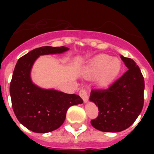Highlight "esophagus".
Returning a JSON list of instances; mask_svg holds the SVG:
<instances>
[{
  "mask_svg": "<svg viewBox=\"0 0 154 154\" xmlns=\"http://www.w3.org/2000/svg\"><path fill=\"white\" fill-rule=\"evenodd\" d=\"M89 89H81V91L79 93L80 97H82V100L84 101L85 103H86L88 101V98H89V96H88V94H89Z\"/></svg>",
  "mask_w": 154,
  "mask_h": 154,
  "instance_id": "34e87169",
  "label": "esophagus"
}]
</instances>
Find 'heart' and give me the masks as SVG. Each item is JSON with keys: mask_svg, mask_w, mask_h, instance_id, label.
<instances>
[{"mask_svg": "<svg viewBox=\"0 0 154 154\" xmlns=\"http://www.w3.org/2000/svg\"><path fill=\"white\" fill-rule=\"evenodd\" d=\"M121 69L122 63L118 58L112 57L108 54H99L85 66L82 73L87 79L97 77L99 86L105 87L117 77Z\"/></svg>", "mask_w": 154, "mask_h": 154, "instance_id": "1", "label": "heart"}]
</instances>
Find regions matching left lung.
I'll list each match as a JSON object with an SVG mask.
<instances>
[{"label":"left lung","mask_w":154,"mask_h":154,"mask_svg":"<svg viewBox=\"0 0 154 154\" xmlns=\"http://www.w3.org/2000/svg\"><path fill=\"white\" fill-rule=\"evenodd\" d=\"M128 70L106 89H93L89 100L98 107L91 125L102 132L123 131L134 124L144 105L145 82L136 62L121 55Z\"/></svg>","instance_id":"obj_1"}]
</instances>
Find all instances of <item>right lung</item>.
<instances>
[{"label": "right lung", "mask_w": 154, "mask_h": 154, "mask_svg": "<svg viewBox=\"0 0 154 154\" xmlns=\"http://www.w3.org/2000/svg\"><path fill=\"white\" fill-rule=\"evenodd\" d=\"M65 46H43L29 52L18 60L10 82L12 106L17 120L34 133H49L64 123L68 109L82 104L80 96L55 89L40 88L32 83L31 69L42 55L68 51Z\"/></svg>", "instance_id": "right-lung-1"}]
</instances>
